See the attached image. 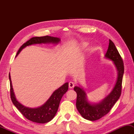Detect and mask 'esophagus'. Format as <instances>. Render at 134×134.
<instances>
[{
	"label": "esophagus",
	"mask_w": 134,
	"mask_h": 134,
	"mask_svg": "<svg viewBox=\"0 0 134 134\" xmlns=\"http://www.w3.org/2000/svg\"><path fill=\"white\" fill-rule=\"evenodd\" d=\"M69 86L70 89H72V88L74 86V83L73 82H72V81H70L69 83Z\"/></svg>",
	"instance_id": "obj_1"
}]
</instances>
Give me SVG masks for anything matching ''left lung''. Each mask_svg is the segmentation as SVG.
Wrapping results in <instances>:
<instances>
[{"instance_id":"1","label":"left lung","mask_w":134,"mask_h":134,"mask_svg":"<svg viewBox=\"0 0 134 134\" xmlns=\"http://www.w3.org/2000/svg\"><path fill=\"white\" fill-rule=\"evenodd\" d=\"M105 57L113 61L118 71L116 82L110 93L99 103H90L88 101L86 93L82 87L80 86L74 87L77 93L76 108L79 112L84 118L92 121L100 119L109 113L121 94L124 72V63L114 43L110 40Z\"/></svg>"}]
</instances>
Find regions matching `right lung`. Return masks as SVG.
Here are the masks:
<instances>
[{"instance_id": "right-lung-1", "label": "right lung", "mask_w": 134, "mask_h": 134, "mask_svg": "<svg viewBox=\"0 0 134 134\" xmlns=\"http://www.w3.org/2000/svg\"><path fill=\"white\" fill-rule=\"evenodd\" d=\"M60 39L59 38L44 36V37H35L31 38L20 47L16 54L17 56L22 51V49L26 47L37 44H57L60 42ZM10 87V98L16 108L20 111L22 115L29 121L36 122V123L45 124L54 118L60 105V102L62 97L69 89V83H65L63 86L55 90L50 97L44 105L36 108H31L22 105L16 99L15 95L13 92L12 81H11L10 72L9 74Z\"/></svg>"}]
</instances>
